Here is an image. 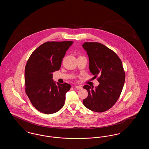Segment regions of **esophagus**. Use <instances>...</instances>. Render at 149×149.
Segmentation results:
<instances>
[{"label":"esophagus","mask_w":149,"mask_h":149,"mask_svg":"<svg viewBox=\"0 0 149 149\" xmlns=\"http://www.w3.org/2000/svg\"><path fill=\"white\" fill-rule=\"evenodd\" d=\"M75 88L79 90V89H82V88H83V87H82L81 86H80V85H77V86H75Z\"/></svg>","instance_id":"esophagus-1"}]
</instances>
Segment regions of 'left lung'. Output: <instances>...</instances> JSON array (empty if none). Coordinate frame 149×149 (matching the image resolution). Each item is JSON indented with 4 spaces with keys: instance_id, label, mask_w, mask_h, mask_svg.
I'll list each match as a JSON object with an SVG mask.
<instances>
[{
    "instance_id": "obj_1",
    "label": "left lung",
    "mask_w": 149,
    "mask_h": 149,
    "mask_svg": "<svg viewBox=\"0 0 149 149\" xmlns=\"http://www.w3.org/2000/svg\"><path fill=\"white\" fill-rule=\"evenodd\" d=\"M83 48L89 59V70L99 84L85 85L83 88L88 95L83 104L95 112H103L110 109L120 96L125 81V72L118 55L104 45L98 42H85Z\"/></svg>"
}]
</instances>
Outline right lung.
Segmentation results:
<instances>
[{
  "label": "right lung",
  "instance_id": "right-lung-1",
  "mask_svg": "<svg viewBox=\"0 0 149 149\" xmlns=\"http://www.w3.org/2000/svg\"><path fill=\"white\" fill-rule=\"evenodd\" d=\"M72 41H49L37 48L25 67V92L33 106L45 114L56 113L64 106L65 94L71 88L66 83H56L52 72L60 69Z\"/></svg>",
  "mask_w": 149,
  "mask_h": 149
}]
</instances>
